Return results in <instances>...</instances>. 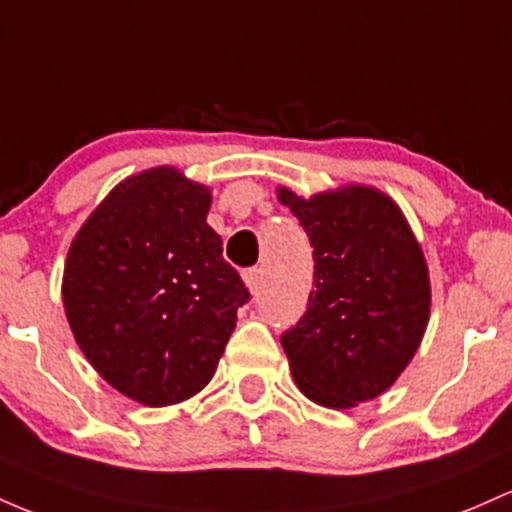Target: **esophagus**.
I'll return each mask as SVG.
<instances>
[{
  "instance_id": "obj_1",
  "label": "esophagus",
  "mask_w": 512,
  "mask_h": 512,
  "mask_svg": "<svg viewBox=\"0 0 512 512\" xmlns=\"http://www.w3.org/2000/svg\"><path fill=\"white\" fill-rule=\"evenodd\" d=\"M261 275H263V271L258 266L256 268H249V271L244 273V283L249 285L251 292H256L258 287H261Z\"/></svg>"
}]
</instances>
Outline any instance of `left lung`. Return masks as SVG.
Listing matches in <instances>:
<instances>
[{
  "instance_id": "left-lung-1",
  "label": "left lung",
  "mask_w": 512,
  "mask_h": 512,
  "mask_svg": "<svg viewBox=\"0 0 512 512\" xmlns=\"http://www.w3.org/2000/svg\"><path fill=\"white\" fill-rule=\"evenodd\" d=\"M280 203L312 244L307 312L280 336L292 377L314 404L350 409L396 382L421 346L430 280L421 246L392 198L367 186Z\"/></svg>"
}]
</instances>
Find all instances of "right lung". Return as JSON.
I'll list each match as a JSON object with an SVG mask.
<instances>
[{
    "label": "right lung",
    "mask_w": 512,
    "mask_h": 512,
    "mask_svg": "<svg viewBox=\"0 0 512 512\" xmlns=\"http://www.w3.org/2000/svg\"><path fill=\"white\" fill-rule=\"evenodd\" d=\"M210 188L171 166L118 183L74 237L62 278L70 329L94 370L147 406L215 375L249 302L208 222Z\"/></svg>",
    "instance_id": "1"
}]
</instances>
